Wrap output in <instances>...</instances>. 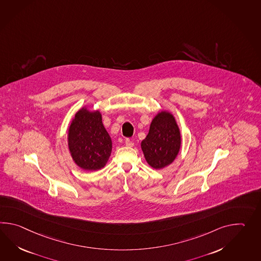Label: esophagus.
<instances>
[{"label":"esophagus","mask_w":261,"mask_h":261,"mask_svg":"<svg viewBox=\"0 0 261 261\" xmlns=\"http://www.w3.org/2000/svg\"><path fill=\"white\" fill-rule=\"evenodd\" d=\"M125 145H126V146H127V147H133V146H134L133 140H131V139H125Z\"/></svg>","instance_id":"34e87169"}]
</instances>
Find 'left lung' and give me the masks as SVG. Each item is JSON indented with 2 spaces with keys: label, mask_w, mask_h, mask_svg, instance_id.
Returning a JSON list of instances; mask_svg holds the SVG:
<instances>
[{
  "label": "left lung",
  "mask_w": 261,
  "mask_h": 261,
  "mask_svg": "<svg viewBox=\"0 0 261 261\" xmlns=\"http://www.w3.org/2000/svg\"><path fill=\"white\" fill-rule=\"evenodd\" d=\"M179 126L168 111L158 112L152 119L147 137L141 141L145 159L151 168H165L173 162L180 151Z\"/></svg>",
  "instance_id": "1"
}]
</instances>
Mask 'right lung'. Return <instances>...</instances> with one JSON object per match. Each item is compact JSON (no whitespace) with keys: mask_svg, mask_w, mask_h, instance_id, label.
Listing matches in <instances>:
<instances>
[{"mask_svg":"<svg viewBox=\"0 0 261 261\" xmlns=\"http://www.w3.org/2000/svg\"><path fill=\"white\" fill-rule=\"evenodd\" d=\"M68 148L76 166L84 170L104 168L112 150V141L98 110L86 107L75 114L68 129Z\"/></svg>","mask_w":261,"mask_h":261,"instance_id":"obj_1","label":"right lung"}]
</instances>
